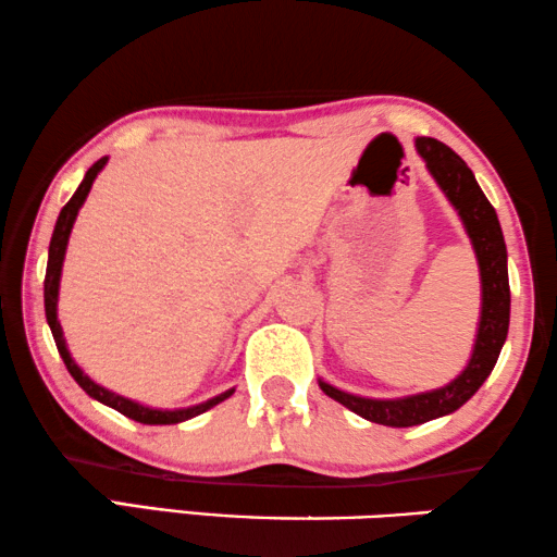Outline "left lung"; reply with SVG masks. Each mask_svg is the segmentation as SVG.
<instances>
[{
	"mask_svg": "<svg viewBox=\"0 0 557 557\" xmlns=\"http://www.w3.org/2000/svg\"><path fill=\"white\" fill-rule=\"evenodd\" d=\"M414 148L424 160L426 171L445 193L449 206L455 208L462 228L470 238L474 259L480 269V319L474 334L472 354L462 372L453 382L437 389L409 394L397 399L361 397L338 389L319 376V386L326 397L351 409L354 414L384 426H414L430 419H440L457 412L474 392L485 384V379L497 364L499 351L510 326V281H507V248L499 228L495 208L490 206L485 193L474 181V173L453 148L434 138H417Z\"/></svg>",
	"mask_w": 557,
	"mask_h": 557,
	"instance_id": "obj_1",
	"label": "left lung"
}]
</instances>
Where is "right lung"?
I'll return each mask as SVG.
<instances>
[{"instance_id": "obj_1", "label": "right lung", "mask_w": 557, "mask_h": 557, "mask_svg": "<svg viewBox=\"0 0 557 557\" xmlns=\"http://www.w3.org/2000/svg\"><path fill=\"white\" fill-rule=\"evenodd\" d=\"M104 165H108V158H100L98 163H95L90 171L85 173L83 183L77 185L75 196L67 200V206H64L62 211H60V215H58V223H54L52 240H50V256H47V273H45V313H47V324H50V329H52L54 344H58V351H60V357L64 361V367H67V372L72 374V379H75L79 386H83L87 394H90L92 399H98L100 405H104V407L117 409L120 414L131 417V419H135V422H140V424H178V422H185V419H193V417L208 412V409L215 407V405H221V401L228 399L236 389H225V392L219 394V397H211V399L200 401V405H193V407H181V409L148 407V405H140V401H135V399L123 397V394L104 389L102 384H98V382H95V379L87 376L83 372V367H79L77 361L72 359V354L67 349V342H64V334H62V326H60V319H58L60 278H62L64 253H67L70 233H72V225H75V221H77L79 208H83V203L87 200V193H90L95 178H98Z\"/></svg>"}]
</instances>
